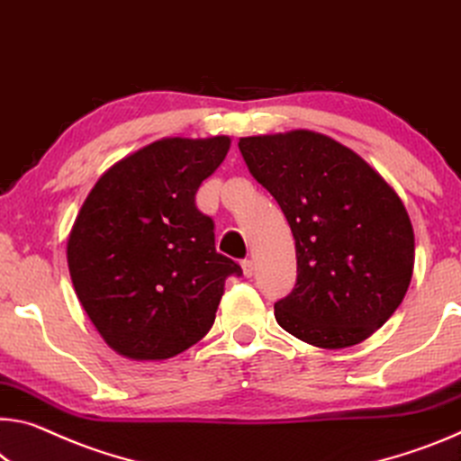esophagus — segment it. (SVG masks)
<instances>
[{
  "instance_id": "obj_1",
  "label": "esophagus",
  "mask_w": 461,
  "mask_h": 461,
  "mask_svg": "<svg viewBox=\"0 0 461 461\" xmlns=\"http://www.w3.org/2000/svg\"><path fill=\"white\" fill-rule=\"evenodd\" d=\"M242 273H244V276H248V279H250V276L254 275V262L252 260H242Z\"/></svg>"
}]
</instances>
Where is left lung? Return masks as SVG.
<instances>
[{"mask_svg": "<svg viewBox=\"0 0 461 461\" xmlns=\"http://www.w3.org/2000/svg\"><path fill=\"white\" fill-rule=\"evenodd\" d=\"M238 145L295 238L297 283L275 303L276 322L320 348L369 339L412 279L404 203L359 153L316 131L242 137Z\"/></svg>", "mask_w": 461, "mask_h": 461, "instance_id": "obj_1", "label": "left lung"}]
</instances>
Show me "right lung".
<instances>
[{
    "label": "right lung",
    "mask_w": 461,
    "mask_h": 461,
    "mask_svg": "<svg viewBox=\"0 0 461 461\" xmlns=\"http://www.w3.org/2000/svg\"><path fill=\"white\" fill-rule=\"evenodd\" d=\"M231 139L166 137L122 158L86 196L68 238L73 289L102 339L133 361H162L215 322L225 279L213 219L194 204Z\"/></svg>",
    "instance_id": "1"
}]
</instances>
